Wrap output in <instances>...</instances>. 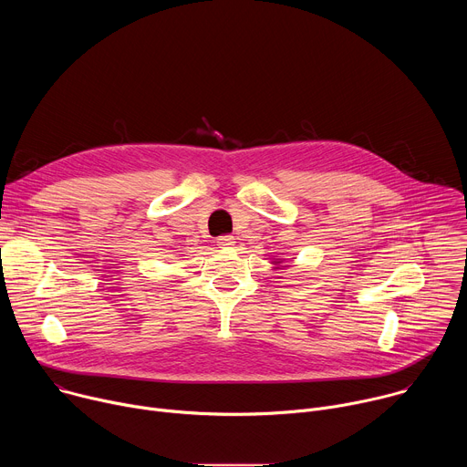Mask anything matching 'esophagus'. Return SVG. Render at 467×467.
I'll return each mask as SVG.
<instances>
[{"instance_id":"34e87169","label":"esophagus","mask_w":467,"mask_h":467,"mask_svg":"<svg viewBox=\"0 0 467 467\" xmlns=\"http://www.w3.org/2000/svg\"><path fill=\"white\" fill-rule=\"evenodd\" d=\"M220 247H231L234 244V238L233 236H220L218 242H216Z\"/></svg>"}]
</instances>
